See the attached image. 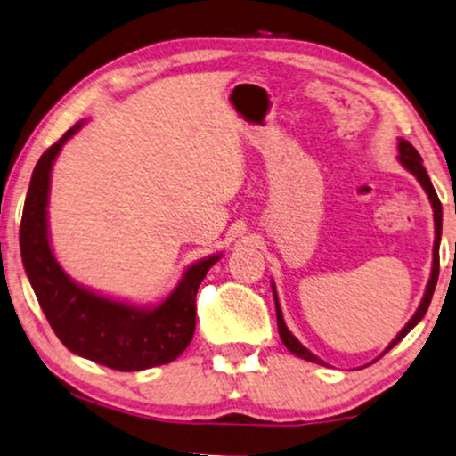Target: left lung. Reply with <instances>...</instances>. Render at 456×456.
Here are the masks:
<instances>
[{
  "instance_id": "left-lung-1",
  "label": "left lung",
  "mask_w": 456,
  "mask_h": 456,
  "mask_svg": "<svg viewBox=\"0 0 456 456\" xmlns=\"http://www.w3.org/2000/svg\"><path fill=\"white\" fill-rule=\"evenodd\" d=\"M399 161L407 167L409 171L413 173L415 177L419 179V183L423 185V190L428 191V196H429V202H432V207H434V223H436V241H434V265H432V277H429V283H428V289H426V295H423V299H421V304H419V307H418V312H415V316L409 320L407 322V326L405 329H403L399 335H396V338L393 343L388 345L387 347V351H390L395 347L396 343L399 341H403V337L407 335L409 330L413 329L415 324L419 322V320L426 316V312H428V307H429V301H432V295H434V289H436V283H438V273H440V256H438V248H440V235H442V204H440V200H438V194H436V190H434V185H432V182H429V175H428V171L423 169V165H421V157H419V152L413 149L411 144L407 142V140H399ZM273 293H274V305H277V324H279V335H281V341L285 343V347L291 351L293 355H297V357H301V359H305V362H314V363H320V365H324V362L322 359H318L316 355L314 354H310V351H307L304 345H301L297 338H295L291 332H289V329H287L285 326V320H283V314H281V307H279V299H277V291H274V285H273ZM387 351H384V354H387ZM382 354V355H384Z\"/></svg>"
}]
</instances>
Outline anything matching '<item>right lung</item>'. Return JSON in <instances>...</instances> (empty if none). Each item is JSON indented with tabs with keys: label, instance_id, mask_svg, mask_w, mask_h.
<instances>
[{
	"label": "right lung",
	"instance_id": "1",
	"mask_svg": "<svg viewBox=\"0 0 456 456\" xmlns=\"http://www.w3.org/2000/svg\"><path fill=\"white\" fill-rule=\"evenodd\" d=\"M74 126L43 152L30 177L20 223V252L38 305L57 338L72 354L119 371H138L169 363L183 354L196 329V293L210 256L185 271L182 283L155 310H138L76 285L53 258L47 237L51 167Z\"/></svg>",
	"mask_w": 456,
	"mask_h": 456
}]
</instances>
